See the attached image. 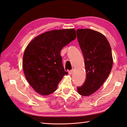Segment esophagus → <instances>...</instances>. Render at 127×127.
<instances>
[{
	"label": "esophagus",
	"instance_id": "34e87169",
	"mask_svg": "<svg viewBox=\"0 0 127 127\" xmlns=\"http://www.w3.org/2000/svg\"><path fill=\"white\" fill-rule=\"evenodd\" d=\"M73 71H74L73 69L70 70V71H69V75H71V74H72V72H73Z\"/></svg>",
	"mask_w": 127,
	"mask_h": 127
}]
</instances>
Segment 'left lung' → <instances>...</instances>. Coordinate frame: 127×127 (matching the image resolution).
<instances>
[{
	"label": "left lung",
	"mask_w": 127,
	"mask_h": 127,
	"mask_svg": "<svg viewBox=\"0 0 127 127\" xmlns=\"http://www.w3.org/2000/svg\"><path fill=\"white\" fill-rule=\"evenodd\" d=\"M77 40L85 60L86 80L77 92L90 95L103 84L111 70L113 60L109 41L101 33L90 29L76 31Z\"/></svg>",
	"instance_id": "1"
}]
</instances>
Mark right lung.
<instances>
[{
	"label": "right lung",
	"mask_w": 127,
	"mask_h": 127,
	"mask_svg": "<svg viewBox=\"0 0 127 127\" xmlns=\"http://www.w3.org/2000/svg\"><path fill=\"white\" fill-rule=\"evenodd\" d=\"M74 29L53 30L40 34L29 43L23 58L27 80L37 93L54 92L63 76L68 73L62 64V48L76 38Z\"/></svg>",
	"instance_id": "right-lung-1"
}]
</instances>
